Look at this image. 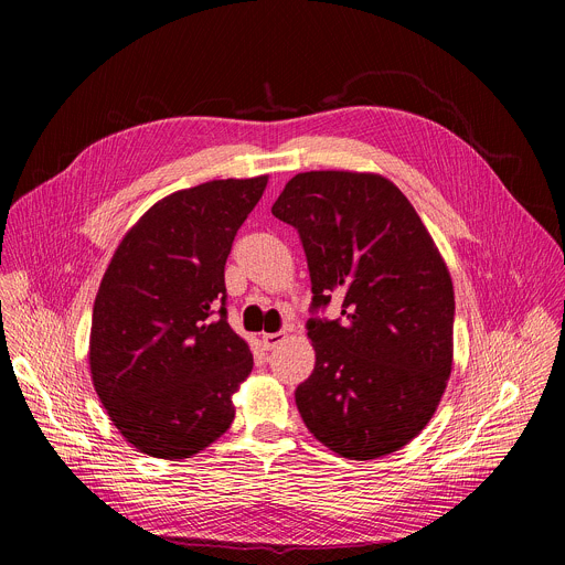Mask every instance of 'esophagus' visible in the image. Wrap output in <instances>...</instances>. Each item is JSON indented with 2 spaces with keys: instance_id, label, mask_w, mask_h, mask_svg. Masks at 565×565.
Masks as SVG:
<instances>
[{
  "instance_id": "esophagus-1",
  "label": "esophagus",
  "mask_w": 565,
  "mask_h": 565,
  "mask_svg": "<svg viewBox=\"0 0 565 565\" xmlns=\"http://www.w3.org/2000/svg\"><path fill=\"white\" fill-rule=\"evenodd\" d=\"M284 338H286V331H279V333H266V335L262 338V342H264V347L270 351V349H275L277 344H281V342H284Z\"/></svg>"
}]
</instances>
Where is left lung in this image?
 Here are the masks:
<instances>
[{
	"label": "left lung",
	"instance_id": "left-lung-1",
	"mask_svg": "<svg viewBox=\"0 0 565 565\" xmlns=\"http://www.w3.org/2000/svg\"><path fill=\"white\" fill-rule=\"evenodd\" d=\"M273 214L299 232L312 286L301 420L351 460L397 451L431 420L451 373L454 286L434 238L380 174H297ZM331 296L343 317L319 318Z\"/></svg>",
	"mask_w": 565,
	"mask_h": 565
}]
</instances>
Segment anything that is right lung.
I'll use <instances>...</instances> for the list:
<instances>
[{
	"label": "right lung",
	"instance_id": "right-lung-1",
	"mask_svg": "<svg viewBox=\"0 0 565 565\" xmlns=\"http://www.w3.org/2000/svg\"><path fill=\"white\" fill-rule=\"evenodd\" d=\"M268 177L174 192L125 234L94 303L89 366L111 423L138 451L190 458L234 420L253 353L227 324L225 262Z\"/></svg>",
	"mask_w": 565,
	"mask_h": 565
}]
</instances>
